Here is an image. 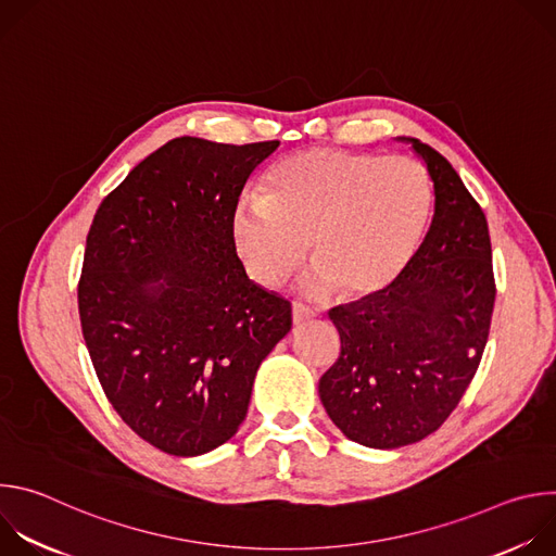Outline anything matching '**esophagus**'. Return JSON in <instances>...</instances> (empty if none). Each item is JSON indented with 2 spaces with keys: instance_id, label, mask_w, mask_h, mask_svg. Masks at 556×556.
<instances>
[{
  "instance_id": "obj_1",
  "label": "esophagus",
  "mask_w": 556,
  "mask_h": 556,
  "mask_svg": "<svg viewBox=\"0 0 556 556\" xmlns=\"http://www.w3.org/2000/svg\"><path fill=\"white\" fill-rule=\"evenodd\" d=\"M309 319H314V312L312 309H307L301 303H292V324L294 326H301V324H305Z\"/></svg>"
}]
</instances>
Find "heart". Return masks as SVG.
Here are the masks:
<instances>
[{"instance_id": "1", "label": "heart", "mask_w": 556, "mask_h": 556, "mask_svg": "<svg viewBox=\"0 0 556 556\" xmlns=\"http://www.w3.org/2000/svg\"><path fill=\"white\" fill-rule=\"evenodd\" d=\"M429 213L431 182L412 157L309 149L270 172L264 195L235 202L230 242L260 286L281 283L309 244V292L369 296L407 268Z\"/></svg>"}]
</instances>
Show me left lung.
I'll return each instance as SVG.
<instances>
[{"label":"left lung","instance_id":"obj_1","mask_svg":"<svg viewBox=\"0 0 556 556\" xmlns=\"http://www.w3.org/2000/svg\"><path fill=\"white\" fill-rule=\"evenodd\" d=\"M433 182V219L384 290L330 309L341 356L319 395L345 438L399 448L442 427L482 361L495 279L484 211L442 153L405 138Z\"/></svg>","mask_w":556,"mask_h":556}]
</instances>
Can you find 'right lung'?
I'll return each instance as SVG.
<instances>
[{"label":"right lung","instance_id":"1","mask_svg":"<svg viewBox=\"0 0 556 556\" xmlns=\"http://www.w3.org/2000/svg\"><path fill=\"white\" fill-rule=\"evenodd\" d=\"M279 140L174 138L101 202L78 314L116 414L169 455L195 457L247 418L255 374L290 332V303L249 279L230 211Z\"/></svg>","mask_w":556,"mask_h":556}]
</instances>
